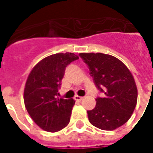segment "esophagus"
<instances>
[{
  "label": "esophagus",
  "instance_id": "esophagus-1",
  "mask_svg": "<svg viewBox=\"0 0 153 153\" xmlns=\"http://www.w3.org/2000/svg\"><path fill=\"white\" fill-rule=\"evenodd\" d=\"M83 97H80V96H78V95H76V96L74 97V99L76 100V101H78V102H80L81 100H83Z\"/></svg>",
  "mask_w": 153,
  "mask_h": 153
}]
</instances>
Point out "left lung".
<instances>
[{
	"mask_svg": "<svg viewBox=\"0 0 153 153\" xmlns=\"http://www.w3.org/2000/svg\"><path fill=\"white\" fill-rule=\"evenodd\" d=\"M79 56L88 65L97 88L105 93L103 97L96 98L95 108L88 111V120L102 130L120 127L131 117L138 99V89L130 70L111 55L92 52Z\"/></svg>",
	"mask_w": 153,
	"mask_h": 153,
	"instance_id": "obj_1",
	"label": "left lung"
}]
</instances>
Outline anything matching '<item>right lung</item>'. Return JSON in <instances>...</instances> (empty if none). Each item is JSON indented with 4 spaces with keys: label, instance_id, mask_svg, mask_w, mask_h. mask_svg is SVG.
I'll list each match as a JSON object with an SVG mask.
<instances>
[{
    "label": "right lung",
    "instance_id": "1",
    "mask_svg": "<svg viewBox=\"0 0 153 153\" xmlns=\"http://www.w3.org/2000/svg\"><path fill=\"white\" fill-rule=\"evenodd\" d=\"M74 53H56L45 57L29 73L24 101L32 120L45 131L58 132L70 123L75 101L57 97L65 67L78 60Z\"/></svg>",
    "mask_w": 153,
    "mask_h": 153
}]
</instances>
